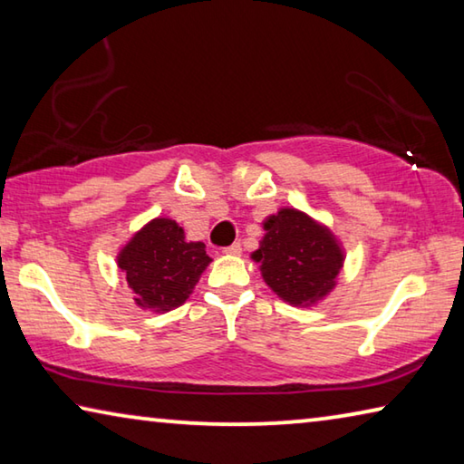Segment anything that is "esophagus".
Here are the masks:
<instances>
[{
	"mask_svg": "<svg viewBox=\"0 0 464 464\" xmlns=\"http://www.w3.org/2000/svg\"><path fill=\"white\" fill-rule=\"evenodd\" d=\"M225 254H229V256H239V254H241V243H233V246L225 247Z\"/></svg>",
	"mask_w": 464,
	"mask_h": 464,
	"instance_id": "1",
	"label": "esophagus"
}]
</instances>
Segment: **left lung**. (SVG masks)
Here are the masks:
<instances>
[{
    "label": "left lung",
    "mask_w": 464,
    "mask_h": 464,
    "mask_svg": "<svg viewBox=\"0 0 464 464\" xmlns=\"http://www.w3.org/2000/svg\"><path fill=\"white\" fill-rule=\"evenodd\" d=\"M264 229L260 249L251 257L282 301L309 307L332 293L343 251L327 227L296 208H280L266 218Z\"/></svg>",
    "instance_id": "obj_1"
}]
</instances>
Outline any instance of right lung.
<instances>
[{
  "label": "right lung",
  "mask_w": 464,
  "mask_h": 464,
  "mask_svg": "<svg viewBox=\"0 0 464 464\" xmlns=\"http://www.w3.org/2000/svg\"><path fill=\"white\" fill-rule=\"evenodd\" d=\"M208 264L207 246L186 241L184 229L171 218H153L119 254V268L135 290L137 304L155 313L182 304Z\"/></svg>",
  "instance_id": "1"
}]
</instances>
